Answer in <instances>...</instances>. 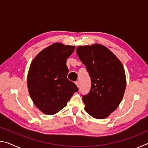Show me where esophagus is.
Returning <instances> with one entry per match:
<instances>
[{"label": "esophagus", "instance_id": "obj_1", "mask_svg": "<svg viewBox=\"0 0 148 148\" xmlns=\"http://www.w3.org/2000/svg\"><path fill=\"white\" fill-rule=\"evenodd\" d=\"M75 84H76V85L77 87H78L79 86V84L78 82H75Z\"/></svg>", "mask_w": 148, "mask_h": 148}]
</instances>
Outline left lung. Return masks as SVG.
Returning <instances> with one entry per match:
<instances>
[{"instance_id": "left-lung-1", "label": "left lung", "mask_w": 148, "mask_h": 148, "mask_svg": "<svg viewBox=\"0 0 148 148\" xmlns=\"http://www.w3.org/2000/svg\"><path fill=\"white\" fill-rule=\"evenodd\" d=\"M76 53L91 79V90L82 97L85 110L94 118H106L116 110L123 97L126 88L123 66L101 44L78 46Z\"/></svg>"}]
</instances>
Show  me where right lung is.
<instances>
[{
	"mask_svg": "<svg viewBox=\"0 0 148 148\" xmlns=\"http://www.w3.org/2000/svg\"><path fill=\"white\" fill-rule=\"evenodd\" d=\"M75 46L53 44L32 60L27 75L30 96L38 108L46 115H53L67 105L77 86L67 78L66 60Z\"/></svg>",
	"mask_w": 148,
	"mask_h": 148,
	"instance_id": "right-lung-1",
	"label": "right lung"
}]
</instances>
